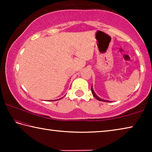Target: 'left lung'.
I'll use <instances>...</instances> for the list:
<instances>
[{"label": "left lung", "mask_w": 152, "mask_h": 152, "mask_svg": "<svg viewBox=\"0 0 152 152\" xmlns=\"http://www.w3.org/2000/svg\"><path fill=\"white\" fill-rule=\"evenodd\" d=\"M91 91H92V94H93L94 97L96 98V99L97 100H99V101H103V102H110V101H107V100H104V99H101V98H100L99 96H98L96 94V93H95V92H94V90H93V88H92V87H91Z\"/></svg>", "instance_id": "left-lung-1"}]
</instances>
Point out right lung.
Returning <instances> with one entry per match:
<instances>
[{
    "label": "right lung",
    "mask_w": 152,
    "mask_h": 152,
    "mask_svg": "<svg viewBox=\"0 0 152 152\" xmlns=\"http://www.w3.org/2000/svg\"><path fill=\"white\" fill-rule=\"evenodd\" d=\"M63 98V97H62ZM62 98H61V99H62ZM60 99H58V100H60Z\"/></svg>",
    "instance_id": "right-lung-1"
}]
</instances>
